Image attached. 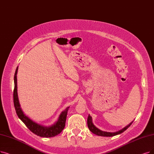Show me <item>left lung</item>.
<instances>
[{
    "instance_id": "8db88e82",
    "label": "left lung",
    "mask_w": 154,
    "mask_h": 154,
    "mask_svg": "<svg viewBox=\"0 0 154 154\" xmlns=\"http://www.w3.org/2000/svg\"><path fill=\"white\" fill-rule=\"evenodd\" d=\"M133 122H131V123H130L128 126H126V127L122 128V130H121L118 131L110 133V132H106V131H102V130H99L98 128H97L94 125L93 122H92V118H91V117L90 116V114L88 115V119H87V125H88V127L89 128L90 131L93 133L94 134L98 135V136H102V137H114V136H116V135H117V134H119L123 133L125 130H126L127 129L131 126V125L133 123Z\"/></svg>"
}]
</instances>
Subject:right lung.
Returning a JSON list of instances; mask_svg holds the SVG:
<instances>
[{
    "instance_id": "right-lung-1",
    "label": "right lung",
    "mask_w": 154,
    "mask_h": 154,
    "mask_svg": "<svg viewBox=\"0 0 154 154\" xmlns=\"http://www.w3.org/2000/svg\"><path fill=\"white\" fill-rule=\"evenodd\" d=\"M18 70V67H17L15 74H14V93H13V100H14V105L15 107V110L16 114L19 118L24 123L29 130L33 133L34 134H36L37 136L41 137H45V138H50L56 136L61 133L63 130V129L65 127L66 121V116L67 114V111L69 107H67L64 111L61 112L60 114L59 119L57 122L51 126H45L41 125L38 124L37 122H35L33 120L29 118L28 116H26L24 114L23 111L22 110L20 103L18 100V96H17V73Z\"/></svg>"
}]
</instances>
